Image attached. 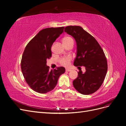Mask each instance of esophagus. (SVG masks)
<instances>
[{"label":"esophagus","mask_w":126,"mask_h":126,"mask_svg":"<svg viewBox=\"0 0 126 126\" xmlns=\"http://www.w3.org/2000/svg\"><path fill=\"white\" fill-rule=\"evenodd\" d=\"M71 70L70 69H69V68H66V71H67V72H69V71H71Z\"/></svg>","instance_id":"esophagus-1"}]
</instances>
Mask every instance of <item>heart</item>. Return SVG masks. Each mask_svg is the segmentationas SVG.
I'll return each mask as SVG.
<instances>
[{
	"label": "heart",
	"mask_w": 126,
	"mask_h": 126,
	"mask_svg": "<svg viewBox=\"0 0 126 126\" xmlns=\"http://www.w3.org/2000/svg\"><path fill=\"white\" fill-rule=\"evenodd\" d=\"M63 42L65 46L71 43L74 44L73 39L71 37H69V36L64 37L63 39ZM71 59H72V58L71 56H66V57H63L60 58L59 59V63L61 64L64 66H68L69 63L70 61H71Z\"/></svg>",
	"instance_id": "obj_1"
}]
</instances>
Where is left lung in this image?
I'll list each match as a JSON object with an SVG mask.
<instances>
[{
	"label": "left lung",
	"instance_id": "left-lung-1",
	"mask_svg": "<svg viewBox=\"0 0 126 126\" xmlns=\"http://www.w3.org/2000/svg\"><path fill=\"white\" fill-rule=\"evenodd\" d=\"M64 32L72 36L77 43L73 64L86 69L85 73L79 70L78 78L73 81V86L83 94H93L101 86L107 73L108 63L103 49L95 38L80 26H67Z\"/></svg>",
	"mask_w": 126,
	"mask_h": 126
}]
</instances>
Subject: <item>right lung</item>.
<instances>
[{"instance_id": "1", "label": "right lung", "mask_w": 126, "mask_h": 126, "mask_svg": "<svg viewBox=\"0 0 126 126\" xmlns=\"http://www.w3.org/2000/svg\"><path fill=\"white\" fill-rule=\"evenodd\" d=\"M64 27L40 31L27 44L22 55L21 70L26 83L34 91L45 94L52 90L59 77L65 72L63 67L49 70L47 59L52 56L51 47L63 32Z\"/></svg>"}]
</instances>
